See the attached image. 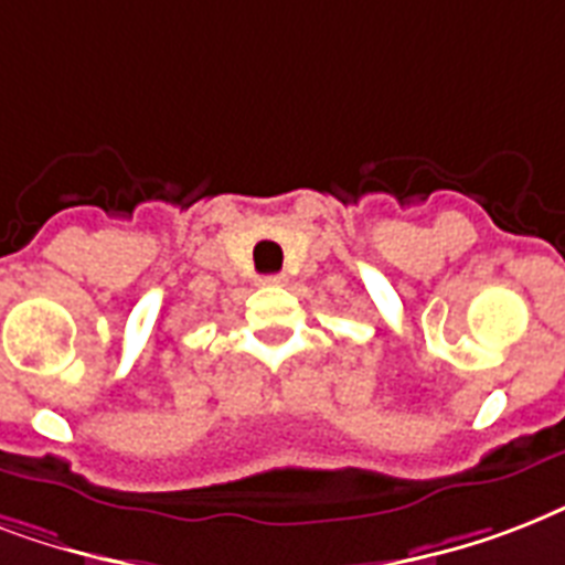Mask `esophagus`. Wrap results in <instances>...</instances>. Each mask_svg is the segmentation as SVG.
<instances>
[{"label":"esophagus","instance_id":"obj_1","mask_svg":"<svg viewBox=\"0 0 565 565\" xmlns=\"http://www.w3.org/2000/svg\"><path fill=\"white\" fill-rule=\"evenodd\" d=\"M264 284H284V275H269V278H264Z\"/></svg>","mask_w":565,"mask_h":565}]
</instances>
